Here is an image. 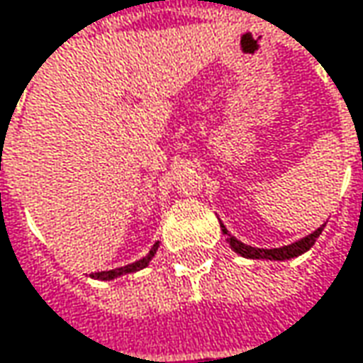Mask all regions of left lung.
<instances>
[{"mask_svg":"<svg viewBox=\"0 0 363 363\" xmlns=\"http://www.w3.org/2000/svg\"><path fill=\"white\" fill-rule=\"evenodd\" d=\"M220 229H223V233L227 235V242H229L231 250H233V252H238V254H240V256H244V258H252V260H289V258L301 256L303 252H308L310 247L314 246L316 238L323 233L324 225H320V227H318L314 233H310V235L301 238V240L294 242V244H289V246L271 247V250L246 246V244H242L240 240H235L233 235H229V231L225 229V225H223V223H220Z\"/></svg>","mask_w":363,"mask_h":363,"instance_id":"8db88e82","label":"left lung"}]
</instances>
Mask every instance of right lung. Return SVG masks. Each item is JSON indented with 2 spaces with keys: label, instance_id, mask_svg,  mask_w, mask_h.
<instances>
[{
  "label": "right lung",
  "instance_id": "1",
  "mask_svg": "<svg viewBox=\"0 0 363 363\" xmlns=\"http://www.w3.org/2000/svg\"><path fill=\"white\" fill-rule=\"evenodd\" d=\"M157 247H159V242L150 247V252H148L144 258H140V260H136V262H132V264H125V267H119V269H113V271L92 272V279L111 281V279H117V277H121V274H130V272H136V271H140V269H146V267H148V262L152 260V256L157 254Z\"/></svg>",
  "mask_w": 363,
  "mask_h": 363
}]
</instances>
